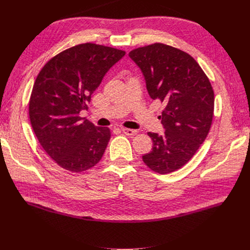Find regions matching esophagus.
Wrapping results in <instances>:
<instances>
[{"label":"esophagus","instance_id":"esophagus-1","mask_svg":"<svg viewBox=\"0 0 250 250\" xmlns=\"http://www.w3.org/2000/svg\"><path fill=\"white\" fill-rule=\"evenodd\" d=\"M122 132L126 135H134L137 134L138 131L137 130H133V129H129V128H123L122 129Z\"/></svg>","mask_w":250,"mask_h":250}]
</instances>
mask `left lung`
I'll use <instances>...</instances> for the list:
<instances>
[{"mask_svg": "<svg viewBox=\"0 0 250 250\" xmlns=\"http://www.w3.org/2000/svg\"><path fill=\"white\" fill-rule=\"evenodd\" d=\"M128 55L140 67L151 99L166 105L160 116L165 132H148L153 147L143 161L160 174L176 171L191 160L209 131L213 87L196 60L176 48L153 43Z\"/></svg>", "mask_w": 250, "mask_h": 250, "instance_id": "1", "label": "left lung"}]
</instances>
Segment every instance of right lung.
Returning a JSON list of instances; mask_svg holds the SVG:
<instances>
[{
  "instance_id": "right-lung-1",
  "label": "right lung",
  "mask_w": 250,
  "mask_h": 250,
  "mask_svg": "<svg viewBox=\"0 0 250 250\" xmlns=\"http://www.w3.org/2000/svg\"><path fill=\"white\" fill-rule=\"evenodd\" d=\"M122 50L81 43L53 57L37 76L29 102L33 131L60 167L82 172L100 162L110 140L107 127H96L79 113Z\"/></svg>"
}]
</instances>
